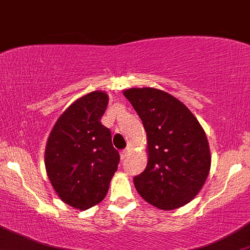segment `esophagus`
<instances>
[{
  "instance_id": "1",
  "label": "esophagus",
  "mask_w": 250,
  "mask_h": 250,
  "mask_svg": "<svg viewBox=\"0 0 250 250\" xmlns=\"http://www.w3.org/2000/svg\"><path fill=\"white\" fill-rule=\"evenodd\" d=\"M130 151H131V148H130V146H127V148H125L124 150L122 151V159H125V158H126V155H127V154L130 153Z\"/></svg>"
}]
</instances>
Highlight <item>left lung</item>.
I'll list each match as a JSON object with an SVG mask.
<instances>
[{
	"label": "left lung",
	"mask_w": 250,
	"mask_h": 250,
	"mask_svg": "<svg viewBox=\"0 0 250 250\" xmlns=\"http://www.w3.org/2000/svg\"><path fill=\"white\" fill-rule=\"evenodd\" d=\"M124 95L140 115L148 141V164L133 178L136 190L160 209L187 205L209 173L205 131L179 100L163 90L132 87Z\"/></svg>",
	"instance_id": "left-lung-1"
}]
</instances>
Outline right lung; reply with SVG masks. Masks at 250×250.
<instances>
[{
	"label": "right lung",
	"mask_w": 250,
	"mask_h": 250,
	"mask_svg": "<svg viewBox=\"0 0 250 250\" xmlns=\"http://www.w3.org/2000/svg\"><path fill=\"white\" fill-rule=\"evenodd\" d=\"M107 104L104 91L77 100L54 125L45 148V169L56 194L82 210L104 199L120 161L109 128L101 124Z\"/></svg>",
	"instance_id": "obj_1"
}]
</instances>
